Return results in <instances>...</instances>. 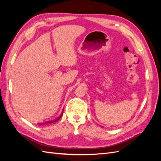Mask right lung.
I'll use <instances>...</instances> for the list:
<instances>
[{
    "mask_svg": "<svg viewBox=\"0 0 161 161\" xmlns=\"http://www.w3.org/2000/svg\"><path fill=\"white\" fill-rule=\"evenodd\" d=\"M62 114H63V112L62 113V114L60 115V117H58V118H57V119H54V120H52V121H47V122H46V123H43V124H41V125H42V124H51V123H53V122H56V121H57L58 120H59L60 119V118H61L62 117Z\"/></svg>",
    "mask_w": 161,
    "mask_h": 161,
    "instance_id": "1",
    "label": "right lung"
}]
</instances>
